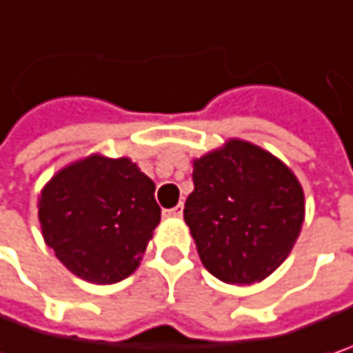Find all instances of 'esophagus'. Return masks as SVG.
<instances>
[{
  "instance_id": "34e87169",
  "label": "esophagus",
  "mask_w": 353,
  "mask_h": 353,
  "mask_svg": "<svg viewBox=\"0 0 353 353\" xmlns=\"http://www.w3.org/2000/svg\"><path fill=\"white\" fill-rule=\"evenodd\" d=\"M183 214V204H177L174 208L163 210V216H174V218H179Z\"/></svg>"
}]
</instances>
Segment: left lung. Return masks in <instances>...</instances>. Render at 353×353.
Here are the masks:
<instances>
[{"label": "left lung", "mask_w": 353, "mask_h": 353, "mask_svg": "<svg viewBox=\"0 0 353 353\" xmlns=\"http://www.w3.org/2000/svg\"><path fill=\"white\" fill-rule=\"evenodd\" d=\"M194 192L185 200L202 265L230 285L267 279L299 239L303 188L272 153L242 139L194 159Z\"/></svg>", "instance_id": "8db88e82"}]
</instances>
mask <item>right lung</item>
<instances>
[{
	"label": "right lung",
	"mask_w": 353,
	"mask_h": 353,
	"mask_svg": "<svg viewBox=\"0 0 353 353\" xmlns=\"http://www.w3.org/2000/svg\"><path fill=\"white\" fill-rule=\"evenodd\" d=\"M159 218L155 183L129 157L77 159L38 196L44 242L68 271L94 285L119 283L141 265Z\"/></svg>",
	"instance_id": "right-lung-1"
}]
</instances>
